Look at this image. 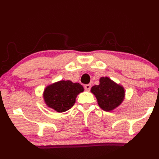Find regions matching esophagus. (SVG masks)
Here are the masks:
<instances>
[{"label": "esophagus", "mask_w": 159, "mask_h": 159, "mask_svg": "<svg viewBox=\"0 0 159 159\" xmlns=\"http://www.w3.org/2000/svg\"><path fill=\"white\" fill-rule=\"evenodd\" d=\"M84 88H85V90L89 91V90H90V88H91V85H90V84L85 85H84Z\"/></svg>", "instance_id": "esophagus-1"}]
</instances>
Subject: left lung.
<instances>
[{
    "label": "left lung",
    "mask_w": 159,
    "mask_h": 159,
    "mask_svg": "<svg viewBox=\"0 0 159 159\" xmlns=\"http://www.w3.org/2000/svg\"><path fill=\"white\" fill-rule=\"evenodd\" d=\"M90 92L95 96L99 107L106 111H111L119 107L125 96L123 86L107 76L101 77L99 84L93 86Z\"/></svg>",
    "instance_id": "obj_1"
}]
</instances>
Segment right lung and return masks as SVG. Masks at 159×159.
I'll use <instances>...</instances> for the list:
<instances>
[{"instance_id":"obj_1","label":"right lung","mask_w":159,"mask_h":159,"mask_svg":"<svg viewBox=\"0 0 159 159\" xmlns=\"http://www.w3.org/2000/svg\"><path fill=\"white\" fill-rule=\"evenodd\" d=\"M83 91L84 88L80 83L61 80L48 85L44 89L43 97L48 107L61 113L71 109L78 95Z\"/></svg>"}]
</instances>
